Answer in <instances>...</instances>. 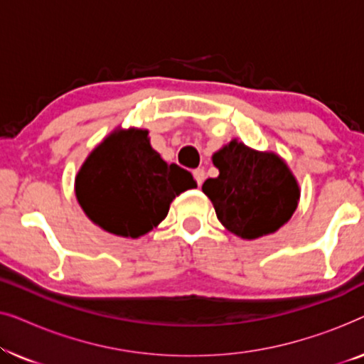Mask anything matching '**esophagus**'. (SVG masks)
Here are the masks:
<instances>
[{
  "instance_id": "1",
  "label": "esophagus",
  "mask_w": 364,
  "mask_h": 364,
  "mask_svg": "<svg viewBox=\"0 0 364 364\" xmlns=\"http://www.w3.org/2000/svg\"><path fill=\"white\" fill-rule=\"evenodd\" d=\"M193 178L197 181V186L200 187L203 181H205V171H203V168H196V171H193Z\"/></svg>"
}]
</instances>
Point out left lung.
I'll use <instances>...</instances> for the list:
<instances>
[{"mask_svg": "<svg viewBox=\"0 0 364 364\" xmlns=\"http://www.w3.org/2000/svg\"><path fill=\"white\" fill-rule=\"evenodd\" d=\"M218 177L202 191L217 218L243 240L275 233L295 213L300 186L288 164L275 152H262L232 139L212 156Z\"/></svg>", "mask_w": 364, "mask_h": 364, "instance_id": "8db88e82", "label": "left lung"}]
</instances>
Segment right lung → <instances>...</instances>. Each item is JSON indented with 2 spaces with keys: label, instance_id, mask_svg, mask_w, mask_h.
Listing matches in <instances>:
<instances>
[{
  "label": "right lung",
  "instance_id": "right-lung-1",
  "mask_svg": "<svg viewBox=\"0 0 364 364\" xmlns=\"http://www.w3.org/2000/svg\"><path fill=\"white\" fill-rule=\"evenodd\" d=\"M192 173L154 151L147 129H116L92 149L74 192L89 220L112 235L139 238L167 217L171 203L196 188Z\"/></svg>",
  "mask_w": 364,
  "mask_h": 364
}]
</instances>
